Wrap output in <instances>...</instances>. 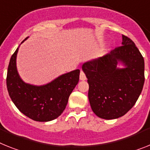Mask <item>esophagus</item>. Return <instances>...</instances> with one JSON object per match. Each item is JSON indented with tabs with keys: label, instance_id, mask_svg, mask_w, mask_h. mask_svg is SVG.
<instances>
[{
	"label": "esophagus",
	"instance_id": "obj_1",
	"mask_svg": "<svg viewBox=\"0 0 150 150\" xmlns=\"http://www.w3.org/2000/svg\"><path fill=\"white\" fill-rule=\"evenodd\" d=\"M79 79H80V80H81V81H85V80H86V76H85V73L83 72L82 71H81V72H80Z\"/></svg>",
	"mask_w": 150,
	"mask_h": 150
}]
</instances>
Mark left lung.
Segmentation results:
<instances>
[{"label":"left lung","instance_id":"8db88e82","mask_svg":"<svg viewBox=\"0 0 150 150\" xmlns=\"http://www.w3.org/2000/svg\"><path fill=\"white\" fill-rule=\"evenodd\" d=\"M122 46L84 62L93 112L105 120L119 118L137 102L144 85V59L135 43L122 36Z\"/></svg>","mask_w":150,"mask_h":150}]
</instances>
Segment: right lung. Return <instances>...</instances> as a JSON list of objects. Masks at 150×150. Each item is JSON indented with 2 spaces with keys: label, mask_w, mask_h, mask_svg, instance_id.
I'll return each mask as SVG.
<instances>
[{
  "label": "right lung",
  "mask_w": 150,
  "mask_h": 150,
  "mask_svg": "<svg viewBox=\"0 0 150 150\" xmlns=\"http://www.w3.org/2000/svg\"><path fill=\"white\" fill-rule=\"evenodd\" d=\"M19 47L11 56L7 69L9 95L18 110L30 119L40 122L55 120L65 110L69 96L79 82L80 70L75 69L64 73L45 85L26 83L17 71Z\"/></svg>",
  "instance_id": "obj_1"
}]
</instances>
